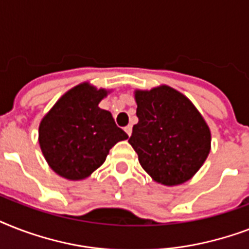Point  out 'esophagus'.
<instances>
[{
  "label": "esophagus",
  "mask_w": 249,
  "mask_h": 249,
  "mask_svg": "<svg viewBox=\"0 0 249 249\" xmlns=\"http://www.w3.org/2000/svg\"><path fill=\"white\" fill-rule=\"evenodd\" d=\"M124 130H125V133H126V134H128L129 137L132 136V125H128V126H125Z\"/></svg>",
  "instance_id": "obj_1"
}]
</instances>
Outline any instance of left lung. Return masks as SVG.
I'll use <instances>...</instances> for the list:
<instances>
[{
	"label": "left lung",
	"instance_id": "left-lung-1",
	"mask_svg": "<svg viewBox=\"0 0 249 249\" xmlns=\"http://www.w3.org/2000/svg\"><path fill=\"white\" fill-rule=\"evenodd\" d=\"M138 123L129 138L141 166L158 183L195 176L211 151V130L189 98L168 85L134 91Z\"/></svg>",
	"mask_w": 249,
	"mask_h": 249
}]
</instances>
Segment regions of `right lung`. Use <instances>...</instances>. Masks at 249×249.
<instances>
[{"label": "right lung", "mask_w": 249, "mask_h": 249, "mask_svg": "<svg viewBox=\"0 0 249 249\" xmlns=\"http://www.w3.org/2000/svg\"><path fill=\"white\" fill-rule=\"evenodd\" d=\"M111 90L90 83L73 86L40 123L38 143L45 160L60 177L85 179L105 163L109 150L128 134L109 111L98 107Z\"/></svg>", "instance_id": "1"}]
</instances>
